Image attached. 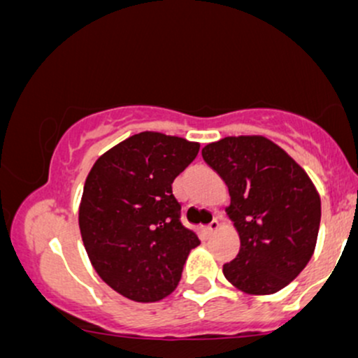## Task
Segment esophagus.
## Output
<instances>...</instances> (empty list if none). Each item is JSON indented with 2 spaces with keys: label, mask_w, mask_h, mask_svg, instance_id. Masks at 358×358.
<instances>
[{
  "label": "esophagus",
  "mask_w": 358,
  "mask_h": 358,
  "mask_svg": "<svg viewBox=\"0 0 358 358\" xmlns=\"http://www.w3.org/2000/svg\"><path fill=\"white\" fill-rule=\"evenodd\" d=\"M220 229V222L219 220H213L210 225H207V227H205V234H208V236H210V234H213V232H217Z\"/></svg>",
  "instance_id": "34e87169"
}]
</instances>
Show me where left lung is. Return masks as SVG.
I'll list each match as a JSON object with an SVG mask.
<instances>
[{"mask_svg":"<svg viewBox=\"0 0 358 358\" xmlns=\"http://www.w3.org/2000/svg\"><path fill=\"white\" fill-rule=\"evenodd\" d=\"M231 195L225 208L241 239L224 276L242 293L274 294L306 268L318 239L322 200L311 178L271 139L227 136L202 150Z\"/></svg>","mask_w":358,"mask_h":358,"instance_id":"8db88e82","label":"left lung"}]
</instances>
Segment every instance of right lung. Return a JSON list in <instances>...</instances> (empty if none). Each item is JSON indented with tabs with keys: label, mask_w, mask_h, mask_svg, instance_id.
<instances>
[{
	"label": "right lung",
	"mask_w": 358,
	"mask_h": 358,
	"mask_svg": "<svg viewBox=\"0 0 358 358\" xmlns=\"http://www.w3.org/2000/svg\"><path fill=\"white\" fill-rule=\"evenodd\" d=\"M199 150L200 143L143 131L90 168L79 205L82 242L102 281L127 299L155 303L173 293L200 244L180 222L171 192Z\"/></svg>",
	"instance_id": "obj_1"
}]
</instances>
